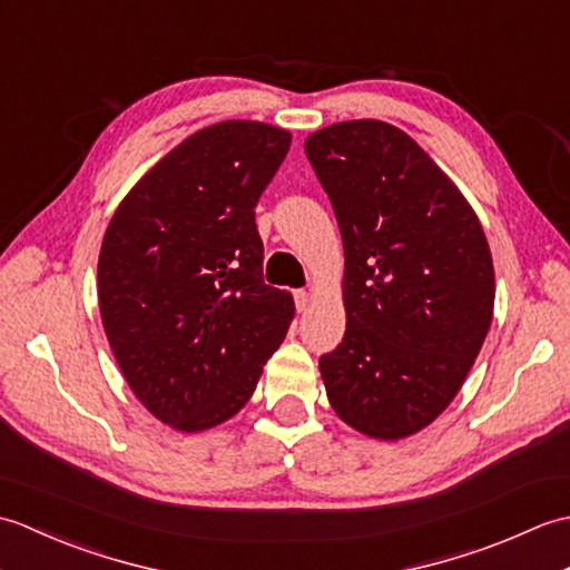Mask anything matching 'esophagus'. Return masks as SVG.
<instances>
[{
    "mask_svg": "<svg viewBox=\"0 0 570 570\" xmlns=\"http://www.w3.org/2000/svg\"><path fill=\"white\" fill-rule=\"evenodd\" d=\"M294 304H296V311H306L311 304V294L304 292V288H298V292H294Z\"/></svg>",
    "mask_w": 570,
    "mask_h": 570,
    "instance_id": "34e87169",
    "label": "esophagus"
}]
</instances>
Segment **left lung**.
<instances>
[{"label": "left lung", "mask_w": 570, "mask_h": 570, "mask_svg": "<svg viewBox=\"0 0 570 570\" xmlns=\"http://www.w3.org/2000/svg\"><path fill=\"white\" fill-rule=\"evenodd\" d=\"M345 247V335L318 360L331 406L372 439L421 431L453 402L492 323L478 215L419 144L377 119L304 144Z\"/></svg>", "instance_id": "obj_1"}]
</instances>
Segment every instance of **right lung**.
<instances>
[{
    "label": "right lung",
    "mask_w": 570,
    "mask_h": 570,
    "mask_svg": "<svg viewBox=\"0 0 570 570\" xmlns=\"http://www.w3.org/2000/svg\"><path fill=\"white\" fill-rule=\"evenodd\" d=\"M288 147L272 125L205 127L129 190L105 233L107 341L139 402L178 431L235 416L292 325V294L264 284L254 223Z\"/></svg>",
    "instance_id": "obj_1"
}]
</instances>
